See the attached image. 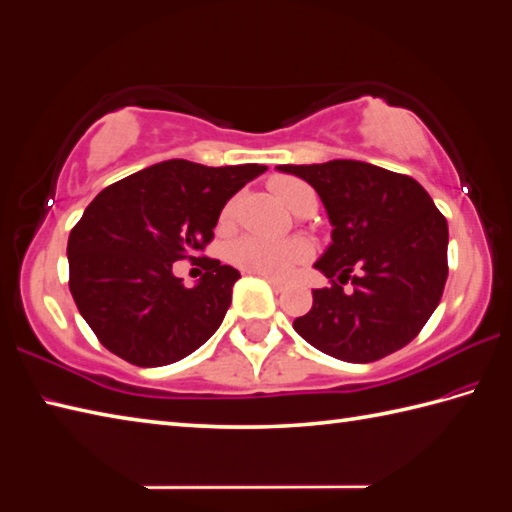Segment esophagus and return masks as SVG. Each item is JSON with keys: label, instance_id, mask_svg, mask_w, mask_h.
Listing matches in <instances>:
<instances>
[{"label": "esophagus", "instance_id": "esophagus-1", "mask_svg": "<svg viewBox=\"0 0 512 512\" xmlns=\"http://www.w3.org/2000/svg\"><path fill=\"white\" fill-rule=\"evenodd\" d=\"M258 278H265L267 282H269V285L271 287H274L276 291H282V289H285V282H282V280H278V278H271V276H263V274H256Z\"/></svg>", "mask_w": 512, "mask_h": 512}]
</instances>
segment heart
<instances>
[{"instance_id":"1","label":"heart","mask_w":512,"mask_h":512,"mask_svg":"<svg viewBox=\"0 0 512 512\" xmlns=\"http://www.w3.org/2000/svg\"><path fill=\"white\" fill-rule=\"evenodd\" d=\"M271 190L289 210H295L304 197L313 195V190L304 181L293 177L274 179ZM230 212L232 206H227L223 217H230ZM309 254V245L302 241H271V238L263 236H241L230 247V258L236 267L249 271V274H263L271 278L291 276L295 267H300Z\"/></svg>"}]
</instances>
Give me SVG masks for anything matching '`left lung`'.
<instances>
[{"label": "left lung", "instance_id": "left-lung-1", "mask_svg": "<svg viewBox=\"0 0 512 512\" xmlns=\"http://www.w3.org/2000/svg\"><path fill=\"white\" fill-rule=\"evenodd\" d=\"M320 195L333 243L315 263L343 282L355 268L350 294L315 289L311 311L293 322L317 350L350 363H370L401 350L420 333L447 282L449 230L416 179L357 160L276 166Z\"/></svg>", "mask_w": 512, "mask_h": 512}]
</instances>
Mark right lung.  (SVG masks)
I'll return each mask as SVG.
<instances>
[{
  "mask_svg": "<svg viewBox=\"0 0 512 512\" xmlns=\"http://www.w3.org/2000/svg\"><path fill=\"white\" fill-rule=\"evenodd\" d=\"M267 166L153 164L107 186L85 208L67 241L70 291L113 355L140 368L168 366L214 335L241 274L206 260L192 289L173 274L175 260H199L223 206Z\"/></svg>",
  "mask_w": 512,
  "mask_h": 512,
  "instance_id": "obj_1",
  "label": "right lung"
}]
</instances>
